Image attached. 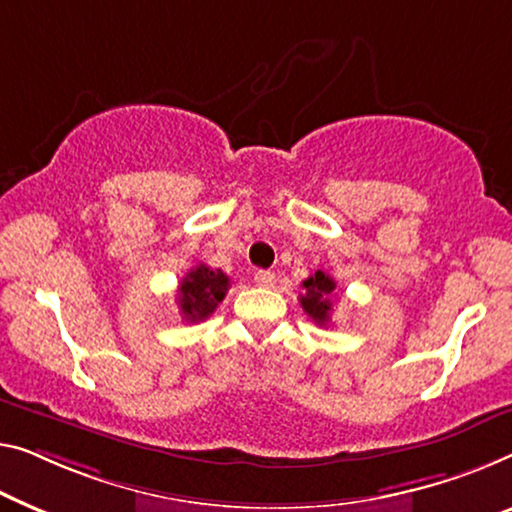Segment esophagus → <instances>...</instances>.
I'll return each mask as SVG.
<instances>
[{
    "mask_svg": "<svg viewBox=\"0 0 512 512\" xmlns=\"http://www.w3.org/2000/svg\"><path fill=\"white\" fill-rule=\"evenodd\" d=\"M255 282L259 287H273V285H276V273H273V271H257Z\"/></svg>",
    "mask_w": 512,
    "mask_h": 512,
    "instance_id": "1",
    "label": "esophagus"
}]
</instances>
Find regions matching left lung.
Listing matches in <instances>:
<instances>
[{"mask_svg": "<svg viewBox=\"0 0 512 512\" xmlns=\"http://www.w3.org/2000/svg\"><path fill=\"white\" fill-rule=\"evenodd\" d=\"M305 294H301V305L312 322L319 326H326L331 319V301L329 296L335 289V280L326 276L324 271H317L315 276L303 280Z\"/></svg>", "mask_w": 512, "mask_h": 512, "instance_id": "obj_1", "label": "left lung"}]
</instances>
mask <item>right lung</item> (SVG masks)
<instances>
[{
	"label": "right lung",
	"mask_w": 512,
	"mask_h": 512,
	"mask_svg": "<svg viewBox=\"0 0 512 512\" xmlns=\"http://www.w3.org/2000/svg\"><path fill=\"white\" fill-rule=\"evenodd\" d=\"M227 289H230V278L225 276L220 269H211L207 264H197L186 273V278L181 280L177 303L183 319L188 324L202 322L213 310L218 308V303L225 299Z\"/></svg>",
	"instance_id": "add662e5"
}]
</instances>
